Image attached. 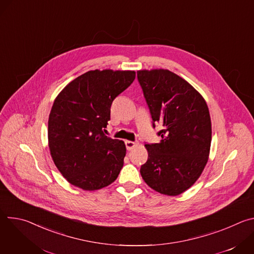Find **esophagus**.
Instances as JSON below:
<instances>
[{
    "mask_svg": "<svg viewBox=\"0 0 254 254\" xmlns=\"http://www.w3.org/2000/svg\"><path fill=\"white\" fill-rule=\"evenodd\" d=\"M138 146V142H134V141H130V140H126V147L127 151H131L134 148H136Z\"/></svg>",
    "mask_w": 254,
    "mask_h": 254,
    "instance_id": "esophagus-1",
    "label": "esophagus"
}]
</instances>
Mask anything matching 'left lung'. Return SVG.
Returning <instances> with one entry per match:
<instances>
[{"instance_id":"obj_1","label":"left lung","mask_w":254,"mask_h":254,"mask_svg":"<svg viewBox=\"0 0 254 254\" xmlns=\"http://www.w3.org/2000/svg\"><path fill=\"white\" fill-rule=\"evenodd\" d=\"M137 79L154 123L162 127L159 143L144 144L148 161L140 175L153 190L180 195L195 184L208 162L212 138L208 105L188 81L168 69L138 70Z\"/></svg>"}]
</instances>
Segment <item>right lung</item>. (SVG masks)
Masks as SVG:
<instances>
[{
    "label": "right lung",
    "mask_w": 254,
    "mask_h": 254,
    "mask_svg": "<svg viewBox=\"0 0 254 254\" xmlns=\"http://www.w3.org/2000/svg\"><path fill=\"white\" fill-rule=\"evenodd\" d=\"M134 78L132 70H90L56 96L48 120V146L55 166L71 185L94 191L117 180L126 144L103 130L114 99Z\"/></svg>",
    "instance_id": "right-lung-1"
}]
</instances>
